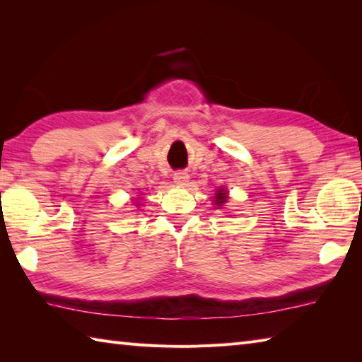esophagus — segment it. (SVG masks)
<instances>
[{
  "mask_svg": "<svg viewBox=\"0 0 362 362\" xmlns=\"http://www.w3.org/2000/svg\"><path fill=\"white\" fill-rule=\"evenodd\" d=\"M188 179H189V175L185 171H179L174 174V182L177 183V185H187Z\"/></svg>",
  "mask_w": 362,
  "mask_h": 362,
  "instance_id": "obj_1",
  "label": "esophagus"
}]
</instances>
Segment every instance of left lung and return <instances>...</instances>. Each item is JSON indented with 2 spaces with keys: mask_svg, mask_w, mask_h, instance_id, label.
<instances>
[{
  "mask_svg": "<svg viewBox=\"0 0 362 362\" xmlns=\"http://www.w3.org/2000/svg\"><path fill=\"white\" fill-rule=\"evenodd\" d=\"M226 194H227V193H226L224 189H219V191H218V194H216V202H214V204H216V205L226 204V199H227V196H226Z\"/></svg>",
  "mask_w": 362,
  "mask_h": 362,
  "instance_id": "obj_1",
  "label": "left lung"
}]
</instances>
